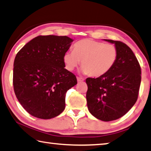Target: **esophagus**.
<instances>
[{
  "label": "esophagus",
  "instance_id": "esophagus-1",
  "mask_svg": "<svg viewBox=\"0 0 151 151\" xmlns=\"http://www.w3.org/2000/svg\"><path fill=\"white\" fill-rule=\"evenodd\" d=\"M76 78H77V81L78 82H83V81H84V79L83 78H81V77H77Z\"/></svg>",
  "mask_w": 151,
  "mask_h": 151
}]
</instances>
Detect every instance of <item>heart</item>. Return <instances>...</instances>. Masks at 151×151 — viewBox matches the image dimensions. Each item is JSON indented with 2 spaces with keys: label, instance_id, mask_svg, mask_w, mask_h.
I'll list each match as a JSON object with an SVG mask.
<instances>
[{
  "label": "heart",
  "instance_id": "1",
  "mask_svg": "<svg viewBox=\"0 0 151 151\" xmlns=\"http://www.w3.org/2000/svg\"><path fill=\"white\" fill-rule=\"evenodd\" d=\"M118 50L114 44L84 39L74 44L73 51L65 52L63 61L68 70L72 71L80 63L82 72L90 76H101L116 64Z\"/></svg>",
  "mask_w": 151,
  "mask_h": 151
}]
</instances>
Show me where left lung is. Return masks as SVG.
Masks as SVG:
<instances>
[{"label": "left lung", "instance_id": "obj_1", "mask_svg": "<svg viewBox=\"0 0 151 151\" xmlns=\"http://www.w3.org/2000/svg\"><path fill=\"white\" fill-rule=\"evenodd\" d=\"M104 40L114 43L118 57L114 67L106 75L86 79V100L92 116L104 122H110L124 116L137 102L141 70L135 54L125 43Z\"/></svg>", "mask_w": 151, "mask_h": 151}]
</instances>
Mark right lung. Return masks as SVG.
I'll use <instances>...</instances> for the list:
<instances>
[{
  "mask_svg": "<svg viewBox=\"0 0 151 151\" xmlns=\"http://www.w3.org/2000/svg\"><path fill=\"white\" fill-rule=\"evenodd\" d=\"M73 41L67 36L39 35L16 54L14 90L32 116L51 119L65 109L66 92L77 84L76 76L65 68L63 61Z\"/></svg>",
  "mask_w": 151,
  "mask_h": 151,
  "instance_id": "right-lung-1",
  "label": "right lung"
}]
</instances>
